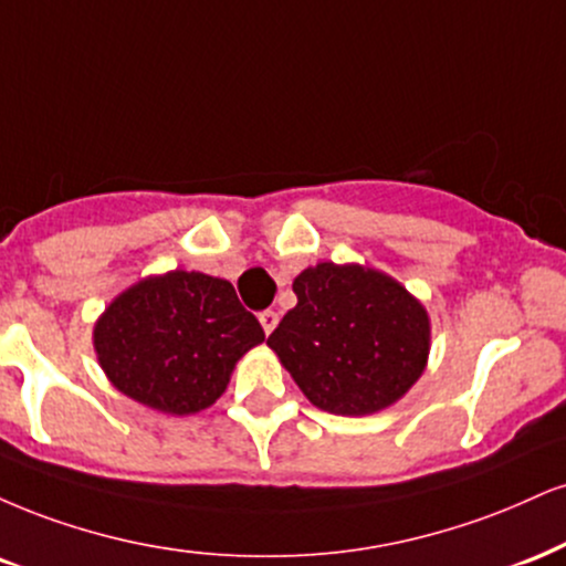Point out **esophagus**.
Here are the masks:
<instances>
[{
	"instance_id": "esophagus-1",
	"label": "esophagus",
	"mask_w": 566,
	"mask_h": 566,
	"mask_svg": "<svg viewBox=\"0 0 566 566\" xmlns=\"http://www.w3.org/2000/svg\"><path fill=\"white\" fill-rule=\"evenodd\" d=\"M276 324H279V313L276 311H263L261 313V326H263L265 335H271V332L276 329Z\"/></svg>"
}]
</instances>
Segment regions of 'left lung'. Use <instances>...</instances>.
<instances>
[{
    "instance_id": "8db88e82",
    "label": "left lung",
    "mask_w": 566,
    "mask_h": 566,
    "mask_svg": "<svg viewBox=\"0 0 566 566\" xmlns=\"http://www.w3.org/2000/svg\"><path fill=\"white\" fill-rule=\"evenodd\" d=\"M292 290L297 305L271 332L269 348L313 406L364 417L392 406L421 377L430 318L395 279L318 263Z\"/></svg>"
}]
</instances>
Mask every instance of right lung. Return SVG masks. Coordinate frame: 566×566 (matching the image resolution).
I'll return each mask as SVG.
<instances>
[{
	"instance_id": "obj_1",
	"label": "right lung",
	"mask_w": 566,
	"mask_h": 566,
	"mask_svg": "<svg viewBox=\"0 0 566 566\" xmlns=\"http://www.w3.org/2000/svg\"><path fill=\"white\" fill-rule=\"evenodd\" d=\"M263 339V326L227 279L200 271L134 284L94 326L107 379L128 398L176 417L213 406L237 360Z\"/></svg>"
}]
</instances>
